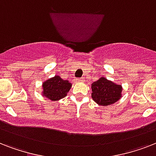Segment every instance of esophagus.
<instances>
[{
    "mask_svg": "<svg viewBox=\"0 0 156 156\" xmlns=\"http://www.w3.org/2000/svg\"><path fill=\"white\" fill-rule=\"evenodd\" d=\"M83 81L84 80H83V78H77V79H76V82H78H78H83Z\"/></svg>",
    "mask_w": 156,
    "mask_h": 156,
    "instance_id": "esophagus-1",
    "label": "esophagus"
}]
</instances>
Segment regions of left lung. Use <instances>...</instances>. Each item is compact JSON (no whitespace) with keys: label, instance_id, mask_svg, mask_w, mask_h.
Wrapping results in <instances>:
<instances>
[{"label":"left lung","instance_id":"8db88e82","mask_svg":"<svg viewBox=\"0 0 156 156\" xmlns=\"http://www.w3.org/2000/svg\"><path fill=\"white\" fill-rule=\"evenodd\" d=\"M91 90L93 100L100 105L107 106L116 103L121 98L122 87L102 77L92 83Z\"/></svg>","mask_w":156,"mask_h":156}]
</instances>
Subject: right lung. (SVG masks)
<instances>
[{"mask_svg": "<svg viewBox=\"0 0 156 156\" xmlns=\"http://www.w3.org/2000/svg\"><path fill=\"white\" fill-rule=\"evenodd\" d=\"M71 83L69 81L63 80L59 76H55L43 83L44 95L49 100H56L62 99L67 95L71 87Z\"/></svg>", "mask_w": 156, "mask_h": 156, "instance_id": "1", "label": "right lung"}]
</instances>
